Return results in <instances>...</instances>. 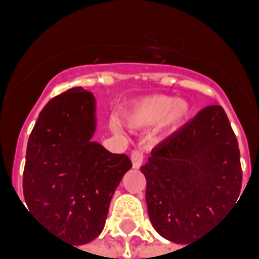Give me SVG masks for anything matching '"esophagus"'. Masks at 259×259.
<instances>
[{
    "instance_id": "34e87169",
    "label": "esophagus",
    "mask_w": 259,
    "mask_h": 259,
    "mask_svg": "<svg viewBox=\"0 0 259 259\" xmlns=\"http://www.w3.org/2000/svg\"><path fill=\"white\" fill-rule=\"evenodd\" d=\"M132 163H133V168H140L143 165V161H144V154L141 150H133L132 151Z\"/></svg>"
}]
</instances>
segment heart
Wrapping results in <instances>:
<instances>
[{
	"mask_svg": "<svg viewBox=\"0 0 259 259\" xmlns=\"http://www.w3.org/2000/svg\"><path fill=\"white\" fill-rule=\"evenodd\" d=\"M190 115V105L185 100H175L169 96H151L133 104L126 112V120L133 127H143L162 120L163 127H179Z\"/></svg>",
	"mask_w": 259,
	"mask_h": 259,
	"instance_id": "1",
	"label": "heart"
}]
</instances>
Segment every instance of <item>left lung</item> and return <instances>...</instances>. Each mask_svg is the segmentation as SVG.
<instances>
[{
    "label": "left lung",
    "instance_id": "obj_1",
    "mask_svg": "<svg viewBox=\"0 0 259 259\" xmlns=\"http://www.w3.org/2000/svg\"><path fill=\"white\" fill-rule=\"evenodd\" d=\"M152 226L163 239L189 244L239 200L237 139L221 105L201 109L152 148L140 168Z\"/></svg>",
    "mask_w": 259,
    "mask_h": 259
}]
</instances>
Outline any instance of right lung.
<instances>
[{
  "mask_svg": "<svg viewBox=\"0 0 259 259\" xmlns=\"http://www.w3.org/2000/svg\"><path fill=\"white\" fill-rule=\"evenodd\" d=\"M96 100L73 87L47 102L26 150L23 195L27 209L54 236L72 245L101 233L109 202L132 168L126 154H112L97 141Z\"/></svg>",
  "mask_w": 259,
  "mask_h": 259,
  "instance_id": "right-lung-1",
  "label": "right lung"
}]
</instances>
